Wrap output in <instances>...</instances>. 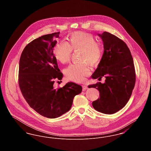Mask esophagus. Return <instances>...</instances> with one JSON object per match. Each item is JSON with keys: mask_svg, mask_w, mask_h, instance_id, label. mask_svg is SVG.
Masks as SVG:
<instances>
[{"mask_svg": "<svg viewBox=\"0 0 151 151\" xmlns=\"http://www.w3.org/2000/svg\"><path fill=\"white\" fill-rule=\"evenodd\" d=\"M82 87H83V89H84V90H85V89H87L88 88V87L86 85H83L82 86Z\"/></svg>", "mask_w": 151, "mask_h": 151, "instance_id": "1", "label": "esophagus"}]
</instances>
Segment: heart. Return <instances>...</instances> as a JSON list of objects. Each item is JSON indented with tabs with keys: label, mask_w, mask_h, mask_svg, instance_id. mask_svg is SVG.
Instances as JSON below:
<instances>
[{
	"label": "heart",
	"mask_w": 151,
	"mask_h": 151,
	"mask_svg": "<svg viewBox=\"0 0 151 151\" xmlns=\"http://www.w3.org/2000/svg\"><path fill=\"white\" fill-rule=\"evenodd\" d=\"M81 49V61L78 64H71L65 70L66 78L70 80L80 83L84 81L90 72V67L86 62L92 65L97 64L102 57V47L92 34L76 32L70 35L68 43L58 42L54 46L53 53L55 59L62 64L69 61L72 50Z\"/></svg>",
	"instance_id": "obj_1"
}]
</instances>
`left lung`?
I'll return each instance as SVG.
<instances>
[{
	"instance_id": "obj_1",
	"label": "left lung",
	"mask_w": 151,
	"mask_h": 151,
	"mask_svg": "<svg viewBox=\"0 0 151 151\" xmlns=\"http://www.w3.org/2000/svg\"><path fill=\"white\" fill-rule=\"evenodd\" d=\"M104 43V51L93 79L106 78L88 86L100 92V99L92 102L97 111L106 114L115 113L129 100L134 88L136 75L133 58L128 46L122 40L107 32L98 34Z\"/></svg>"
}]
</instances>
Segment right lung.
I'll list each match as a JSON object with an SVG mask.
<instances>
[{"label":"right lung","instance_id":"obj_1","mask_svg":"<svg viewBox=\"0 0 151 151\" xmlns=\"http://www.w3.org/2000/svg\"><path fill=\"white\" fill-rule=\"evenodd\" d=\"M59 34L43 35L28 43L19 62V84L22 96L36 112L49 118L68 111L74 97L82 91L81 86L72 82L54 88L55 80L63 78L53 53Z\"/></svg>","mask_w":151,"mask_h":151}]
</instances>
